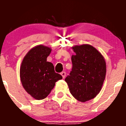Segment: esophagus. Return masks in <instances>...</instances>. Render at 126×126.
Here are the masks:
<instances>
[{"instance_id": "1", "label": "esophagus", "mask_w": 126, "mask_h": 126, "mask_svg": "<svg viewBox=\"0 0 126 126\" xmlns=\"http://www.w3.org/2000/svg\"><path fill=\"white\" fill-rule=\"evenodd\" d=\"M61 76H62L63 78H65V76H66V73H65V72H64H64H62V73H61Z\"/></svg>"}]
</instances>
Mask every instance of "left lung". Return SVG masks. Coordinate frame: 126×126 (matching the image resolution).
Instances as JSON below:
<instances>
[{
    "label": "left lung",
    "mask_w": 126,
    "mask_h": 126,
    "mask_svg": "<svg viewBox=\"0 0 126 126\" xmlns=\"http://www.w3.org/2000/svg\"><path fill=\"white\" fill-rule=\"evenodd\" d=\"M71 57L73 68L65 81L70 93L81 102L94 98L100 93L106 75V62L102 53L88 44L75 45Z\"/></svg>",
    "instance_id": "1"
}]
</instances>
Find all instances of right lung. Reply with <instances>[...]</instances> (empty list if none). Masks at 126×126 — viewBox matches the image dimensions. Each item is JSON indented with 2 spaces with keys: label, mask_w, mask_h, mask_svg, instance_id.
<instances>
[{
  "label": "right lung",
  "mask_w": 126,
  "mask_h": 126,
  "mask_svg": "<svg viewBox=\"0 0 126 126\" xmlns=\"http://www.w3.org/2000/svg\"><path fill=\"white\" fill-rule=\"evenodd\" d=\"M52 49L39 45L34 47L24 56L20 67L22 85L28 94L36 100H43L49 94L55 83L62 79L54 71L53 64L47 61Z\"/></svg>",
  "instance_id": "right-lung-1"
}]
</instances>
